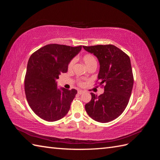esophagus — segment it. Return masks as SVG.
Instances as JSON below:
<instances>
[{"mask_svg": "<svg viewBox=\"0 0 160 160\" xmlns=\"http://www.w3.org/2000/svg\"><path fill=\"white\" fill-rule=\"evenodd\" d=\"M83 93H84V91H82V90H78V93H79V95L83 94Z\"/></svg>", "mask_w": 160, "mask_h": 160, "instance_id": "esophagus-1", "label": "esophagus"}]
</instances>
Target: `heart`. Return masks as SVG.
I'll list each match as a JSON object with an SVG mask.
<instances>
[{
  "label": "heart",
  "mask_w": 160,
  "mask_h": 160,
  "mask_svg": "<svg viewBox=\"0 0 160 160\" xmlns=\"http://www.w3.org/2000/svg\"><path fill=\"white\" fill-rule=\"evenodd\" d=\"M83 60L85 62V64L87 65L88 67H89L90 66L93 65H97V60L95 59V57L91 54H85L83 57ZM75 62V59H72L70 61L68 64V69L71 70L73 67L74 65ZM78 85L79 86H83L84 85V82L82 81L81 80H78Z\"/></svg>",
  "instance_id": "b5f03b06"
}]
</instances>
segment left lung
I'll list each match as a JSON object with an SVG mask.
<instances>
[{
	"mask_svg": "<svg viewBox=\"0 0 160 160\" xmlns=\"http://www.w3.org/2000/svg\"><path fill=\"white\" fill-rule=\"evenodd\" d=\"M83 47L98 57V81L104 88V93L99 96L91 93V99L85 104V110L96 122H111L123 112L132 94L133 75L129 57L113 45Z\"/></svg>",
	"mask_w": 160,
	"mask_h": 160,
	"instance_id": "1",
	"label": "left lung"
}]
</instances>
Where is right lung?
<instances>
[{
    "mask_svg": "<svg viewBox=\"0 0 160 160\" xmlns=\"http://www.w3.org/2000/svg\"><path fill=\"white\" fill-rule=\"evenodd\" d=\"M82 46L49 44L33 52L28 61L25 77L26 98L37 115L55 122L67 115L77 91L57 88L56 79L67 72L70 61Z\"/></svg>",
    "mask_w": 160,
    "mask_h": 160,
    "instance_id": "obj_1",
    "label": "right lung"
}]
</instances>
